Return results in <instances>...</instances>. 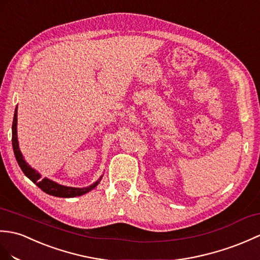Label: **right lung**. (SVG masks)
Returning <instances> with one entry per match:
<instances>
[{"instance_id":"add662e5","label":"right lung","mask_w":260,"mask_h":260,"mask_svg":"<svg viewBox=\"0 0 260 260\" xmlns=\"http://www.w3.org/2000/svg\"><path fill=\"white\" fill-rule=\"evenodd\" d=\"M12 145H13V150H14V155L15 158L17 160V164L21 167V170L23 173L25 174V176L32 180L34 184L38 185V187L43 190L44 192L48 195L55 196V197H76V196H82L86 192L93 190L96 186H98L101 182L102 176L96 180L95 183L92 185H89L87 187H83V188H78V187H70V186H64L61 184H57L54 180L50 178H43L41 179V174L34 170V168L31 167V165H28L27 162L24 159L23 155L20 150L19 146V141H17V110L15 108L14 112V118H13V124H12Z\"/></svg>"}]
</instances>
